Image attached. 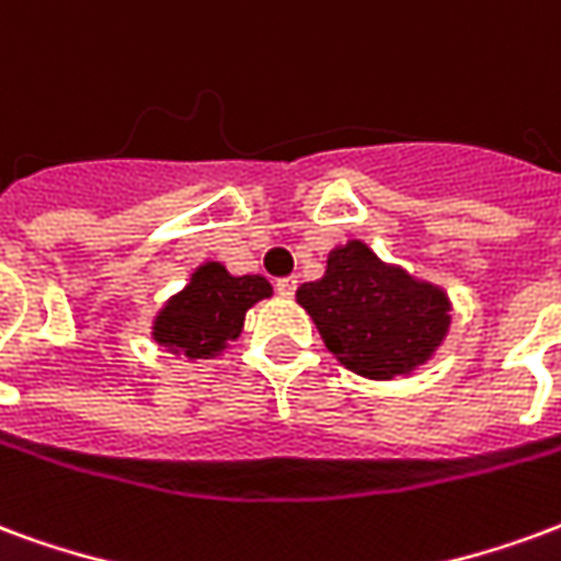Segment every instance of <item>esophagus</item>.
Here are the masks:
<instances>
[{
  "label": "esophagus",
  "mask_w": 561,
  "mask_h": 561,
  "mask_svg": "<svg viewBox=\"0 0 561 561\" xmlns=\"http://www.w3.org/2000/svg\"><path fill=\"white\" fill-rule=\"evenodd\" d=\"M275 289H277V293H280V296H284V298L296 296V289H298V277H296V275L280 277V280H277V284H275Z\"/></svg>",
  "instance_id": "esophagus-1"
}]
</instances>
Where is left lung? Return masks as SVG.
<instances>
[{
    "label": "left lung",
    "mask_w": 561,
    "mask_h": 561,
    "mask_svg": "<svg viewBox=\"0 0 561 561\" xmlns=\"http://www.w3.org/2000/svg\"><path fill=\"white\" fill-rule=\"evenodd\" d=\"M329 353L367 379H394L424 365L448 331L443 289L379 263L362 241L329 253L322 280L298 286Z\"/></svg>",
    "instance_id": "obj_1"
}]
</instances>
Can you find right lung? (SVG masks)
<instances>
[{"instance_id":"obj_1","label":"right lung","mask_w":561,"mask_h":561,"mask_svg":"<svg viewBox=\"0 0 561 561\" xmlns=\"http://www.w3.org/2000/svg\"><path fill=\"white\" fill-rule=\"evenodd\" d=\"M268 296L272 284L265 277H232L220 263L199 265L191 284L158 313L154 341L187 358L218 355L241 334L248 308Z\"/></svg>"}]
</instances>
